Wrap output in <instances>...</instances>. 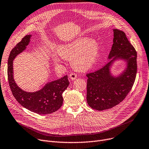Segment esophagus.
I'll return each instance as SVG.
<instances>
[{"label": "esophagus", "instance_id": "esophagus-1", "mask_svg": "<svg viewBox=\"0 0 149 149\" xmlns=\"http://www.w3.org/2000/svg\"><path fill=\"white\" fill-rule=\"evenodd\" d=\"M69 79H70L71 80H74L77 78V74H75L74 73H71L70 74H69Z\"/></svg>", "mask_w": 149, "mask_h": 149}]
</instances>
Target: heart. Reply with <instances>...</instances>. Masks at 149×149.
Here are the masks:
<instances>
[{"label":"heart","mask_w":149,"mask_h":149,"mask_svg":"<svg viewBox=\"0 0 149 149\" xmlns=\"http://www.w3.org/2000/svg\"><path fill=\"white\" fill-rule=\"evenodd\" d=\"M100 52V44L97 40L86 36L78 37L57 47L58 54L65 59H70L72 67L80 71L90 69L97 62ZM53 59L56 63L60 62L56 53L53 55Z\"/></svg>","instance_id":"1"}]
</instances>
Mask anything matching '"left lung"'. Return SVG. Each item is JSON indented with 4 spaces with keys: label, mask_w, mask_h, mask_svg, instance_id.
Segmentation results:
<instances>
[{
    "label": "left lung",
    "mask_w": 149,
    "mask_h": 149,
    "mask_svg": "<svg viewBox=\"0 0 149 149\" xmlns=\"http://www.w3.org/2000/svg\"><path fill=\"white\" fill-rule=\"evenodd\" d=\"M113 44L108 62L101 69L87 74V102L95 110L102 111L120 103L131 90L136 74V52L125 33L113 29ZM118 61L124 62L125 68L119 74L111 69Z\"/></svg>",
    "instance_id": "obj_1"
}]
</instances>
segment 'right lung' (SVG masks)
Instances as JSON below:
<instances>
[{
    "mask_svg": "<svg viewBox=\"0 0 149 149\" xmlns=\"http://www.w3.org/2000/svg\"><path fill=\"white\" fill-rule=\"evenodd\" d=\"M32 35H26L10 53L8 62V78L13 96L25 108L39 114H51L58 110L63 104L62 94L69 84L68 76L48 82L40 90L26 92L19 87L14 78L13 61L26 49Z\"/></svg>",
    "mask_w": 149,
    "mask_h": 149,
    "instance_id": "obj_1",
    "label": "right lung"
}]
</instances>
